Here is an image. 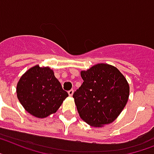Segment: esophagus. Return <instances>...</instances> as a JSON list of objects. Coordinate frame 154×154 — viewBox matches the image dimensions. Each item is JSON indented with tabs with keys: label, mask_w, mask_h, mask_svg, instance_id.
I'll return each mask as SVG.
<instances>
[{
	"label": "esophagus",
	"mask_w": 154,
	"mask_h": 154,
	"mask_svg": "<svg viewBox=\"0 0 154 154\" xmlns=\"http://www.w3.org/2000/svg\"><path fill=\"white\" fill-rule=\"evenodd\" d=\"M68 94L70 95V96H72V94H73V93H74V91H73V90H70V91H68Z\"/></svg>",
	"instance_id": "34e87169"
}]
</instances>
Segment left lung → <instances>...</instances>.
<instances>
[{
	"instance_id": "8db88e82",
	"label": "left lung",
	"mask_w": 154,
	"mask_h": 154,
	"mask_svg": "<svg viewBox=\"0 0 154 154\" xmlns=\"http://www.w3.org/2000/svg\"><path fill=\"white\" fill-rule=\"evenodd\" d=\"M83 82L73 94L80 117L94 127L109 124L117 118L129 97V85L113 66L98 63L82 71Z\"/></svg>"
}]
</instances>
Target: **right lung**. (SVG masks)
I'll return each mask as SVG.
<instances>
[{"instance_id": "right-lung-1", "label": "right lung", "mask_w": 154, "mask_h": 154, "mask_svg": "<svg viewBox=\"0 0 154 154\" xmlns=\"http://www.w3.org/2000/svg\"><path fill=\"white\" fill-rule=\"evenodd\" d=\"M21 105L31 115L45 118L54 113L68 94L49 68L34 66L20 78L16 88Z\"/></svg>"}]
</instances>
